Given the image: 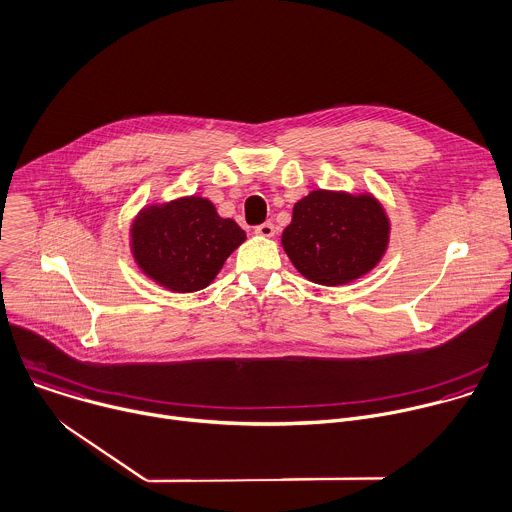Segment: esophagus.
<instances>
[{
	"mask_svg": "<svg viewBox=\"0 0 512 512\" xmlns=\"http://www.w3.org/2000/svg\"><path fill=\"white\" fill-rule=\"evenodd\" d=\"M258 236H262V238H272L274 236V232H276V228H274V224H270V222H264V224H260V226H256V230H254Z\"/></svg>",
	"mask_w": 512,
	"mask_h": 512,
	"instance_id": "obj_1",
	"label": "esophagus"
}]
</instances>
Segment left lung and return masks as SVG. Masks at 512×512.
Listing matches in <instances>:
<instances>
[{"label":"left lung","mask_w":512,"mask_h":512,"mask_svg":"<svg viewBox=\"0 0 512 512\" xmlns=\"http://www.w3.org/2000/svg\"><path fill=\"white\" fill-rule=\"evenodd\" d=\"M389 244V218L371 193L315 189L292 208L282 248L311 282L339 286L373 270Z\"/></svg>","instance_id":"8db88e82"}]
</instances>
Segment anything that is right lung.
Here are the masks:
<instances>
[{
  "label": "right lung",
  "mask_w": 512,
  "mask_h": 512,
  "mask_svg": "<svg viewBox=\"0 0 512 512\" xmlns=\"http://www.w3.org/2000/svg\"><path fill=\"white\" fill-rule=\"evenodd\" d=\"M244 240L246 232L199 195L147 206L131 226L137 266L173 292L206 288Z\"/></svg>",
  "instance_id": "right-lung-1"
}]
</instances>
